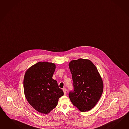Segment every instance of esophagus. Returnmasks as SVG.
<instances>
[{"instance_id":"obj_1","label":"esophagus","mask_w":129,"mask_h":129,"mask_svg":"<svg viewBox=\"0 0 129 129\" xmlns=\"http://www.w3.org/2000/svg\"><path fill=\"white\" fill-rule=\"evenodd\" d=\"M63 92H64V95H66V91H67V90L66 89V88H63Z\"/></svg>"}]
</instances>
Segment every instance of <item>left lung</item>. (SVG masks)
Segmentation results:
<instances>
[{
	"label": "left lung",
	"mask_w": 129,
	"mask_h": 129,
	"mask_svg": "<svg viewBox=\"0 0 129 129\" xmlns=\"http://www.w3.org/2000/svg\"><path fill=\"white\" fill-rule=\"evenodd\" d=\"M73 90L69 96L72 104L81 112L89 111L99 101L103 84L97 69L91 60L79 59L69 64Z\"/></svg>",
	"instance_id": "left-lung-1"
}]
</instances>
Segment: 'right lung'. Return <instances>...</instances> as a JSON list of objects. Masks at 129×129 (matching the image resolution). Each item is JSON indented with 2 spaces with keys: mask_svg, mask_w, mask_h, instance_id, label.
I'll return each mask as SVG.
<instances>
[{
  "mask_svg": "<svg viewBox=\"0 0 129 129\" xmlns=\"http://www.w3.org/2000/svg\"><path fill=\"white\" fill-rule=\"evenodd\" d=\"M54 63H36L26 72L23 81L24 94L29 104L37 111L48 114L57 106L63 95L57 82L52 78L55 70Z\"/></svg>",
  "mask_w": 129,
  "mask_h": 129,
  "instance_id": "1",
  "label": "right lung"
}]
</instances>
